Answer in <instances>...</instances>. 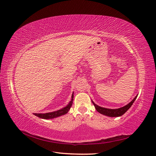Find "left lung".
Segmentation results:
<instances>
[{
  "label": "left lung",
  "instance_id": "obj_1",
  "mask_svg": "<svg viewBox=\"0 0 156 156\" xmlns=\"http://www.w3.org/2000/svg\"><path fill=\"white\" fill-rule=\"evenodd\" d=\"M136 98H137V96L133 98V100L131 102H129L128 105L125 106L123 107H121L120 108H117V109H110V108H105L103 107H99V106L94 104L93 102H93L95 108L97 109V111L98 112H100V113L104 115L109 116V117H120V116L123 115L125 112L131 107V105H133Z\"/></svg>",
  "mask_w": 156,
  "mask_h": 156
}]
</instances>
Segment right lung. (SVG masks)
<instances>
[{"label": "right lung", "mask_w": 156, "mask_h": 156, "mask_svg": "<svg viewBox=\"0 0 156 156\" xmlns=\"http://www.w3.org/2000/svg\"><path fill=\"white\" fill-rule=\"evenodd\" d=\"M73 98H74V94H72V100L69 102V103L68 104V106H66V107L63 108L60 110H58L57 111H54L52 112H48V113H45V114H41V113H35L34 115L37 117L41 118V119H53V118H55L59 117L61 115H64L65 114L67 113L68 111L69 110V108H71V106L72 105V101H73Z\"/></svg>", "instance_id": "right-lung-1"}]
</instances>
